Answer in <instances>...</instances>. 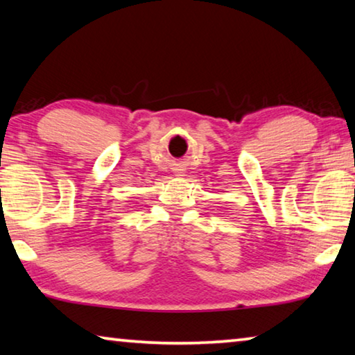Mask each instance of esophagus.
I'll return each instance as SVG.
<instances>
[{
  "instance_id": "esophagus-1",
  "label": "esophagus",
  "mask_w": 355,
  "mask_h": 355,
  "mask_svg": "<svg viewBox=\"0 0 355 355\" xmlns=\"http://www.w3.org/2000/svg\"><path fill=\"white\" fill-rule=\"evenodd\" d=\"M179 176H182V174H179Z\"/></svg>"
}]
</instances>
